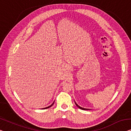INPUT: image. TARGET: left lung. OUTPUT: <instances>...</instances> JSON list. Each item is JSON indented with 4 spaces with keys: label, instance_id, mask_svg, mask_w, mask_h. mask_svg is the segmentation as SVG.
Here are the masks:
<instances>
[{
    "label": "left lung",
    "instance_id": "obj_1",
    "mask_svg": "<svg viewBox=\"0 0 131 131\" xmlns=\"http://www.w3.org/2000/svg\"><path fill=\"white\" fill-rule=\"evenodd\" d=\"M75 104H76V105H77V106L78 107V108H80L81 109H82V110H89V109H85V108H82V107H81V106H79V105H78L77 103H76L75 102Z\"/></svg>",
    "mask_w": 131,
    "mask_h": 131
}]
</instances>
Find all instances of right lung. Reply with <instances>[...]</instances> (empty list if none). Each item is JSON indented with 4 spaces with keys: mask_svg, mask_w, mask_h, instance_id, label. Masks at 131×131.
Here are the masks:
<instances>
[{
    "mask_svg": "<svg viewBox=\"0 0 131 131\" xmlns=\"http://www.w3.org/2000/svg\"><path fill=\"white\" fill-rule=\"evenodd\" d=\"M53 103H54V102H53V103H52V104L51 105H50V106H48V107H46V108H43V109H47V108H50V107H51V106H52V105H53Z\"/></svg>",
    "mask_w": 131,
    "mask_h": 131,
    "instance_id": "right-lung-1",
    "label": "right lung"
}]
</instances>
